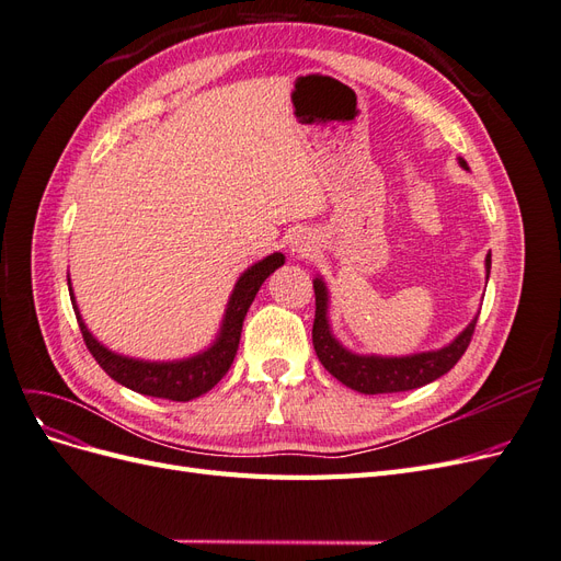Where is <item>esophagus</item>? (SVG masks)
Masks as SVG:
<instances>
[{"label":"esophagus","instance_id":"esophagus-1","mask_svg":"<svg viewBox=\"0 0 561 561\" xmlns=\"http://www.w3.org/2000/svg\"><path fill=\"white\" fill-rule=\"evenodd\" d=\"M313 250H316V239L309 231H295L290 236V252L293 254L304 257V254H311Z\"/></svg>","mask_w":561,"mask_h":561}]
</instances>
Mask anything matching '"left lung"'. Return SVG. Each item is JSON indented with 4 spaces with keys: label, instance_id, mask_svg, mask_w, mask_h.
Listing matches in <instances>:
<instances>
[{
    "label": "left lung",
    "instance_id": "obj_1",
    "mask_svg": "<svg viewBox=\"0 0 561 561\" xmlns=\"http://www.w3.org/2000/svg\"><path fill=\"white\" fill-rule=\"evenodd\" d=\"M458 165L466 168L468 163L458 157ZM486 280L491 271V252L484 260ZM313 293H316V320H313V348L318 360L322 363L330 375L342 381L344 386L358 390L365 396L377 393H400V390L421 388L443 375L458 363V358L466 353L470 336L474 332V316L463 332H458L456 339L437 351H423L412 355H375V353H355L346 348L332 332L330 325V293L322 276L313 278Z\"/></svg>",
    "mask_w": 561,
    "mask_h": 561
}]
</instances>
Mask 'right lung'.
<instances>
[{
  "label": "right lung",
  "instance_id": "right-lung-1",
  "mask_svg": "<svg viewBox=\"0 0 561 561\" xmlns=\"http://www.w3.org/2000/svg\"><path fill=\"white\" fill-rule=\"evenodd\" d=\"M283 264H285V254L274 252V254H266L264 260L254 262L252 266H248L233 285L225 316H222V325H219L213 344L208 348L190 355V358H180V360L130 358V355L114 353L105 344H100L81 318L70 278H67V287H70L72 309L77 313L83 342H87L98 365L103 367L114 381L142 396L190 402L203 393H208V390L227 375L236 358V351H239L243 320L250 304L254 301V295L260 293L262 283Z\"/></svg>",
  "mask_w": 561,
  "mask_h": 561
}]
</instances>
